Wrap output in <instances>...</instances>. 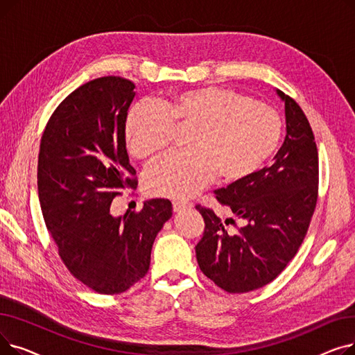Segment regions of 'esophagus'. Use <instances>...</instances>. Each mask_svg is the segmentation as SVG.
<instances>
[{
	"instance_id": "obj_1",
	"label": "esophagus",
	"mask_w": 355,
	"mask_h": 355,
	"mask_svg": "<svg viewBox=\"0 0 355 355\" xmlns=\"http://www.w3.org/2000/svg\"><path fill=\"white\" fill-rule=\"evenodd\" d=\"M190 207H191V202H189V201H182V200H175V201H173V209H174V211H181V210L190 209Z\"/></svg>"
}]
</instances>
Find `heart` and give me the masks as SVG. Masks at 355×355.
I'll return each instance as SVG.
<instances>
[{
	"instance_id": "1",
	"label": "heart",
	"mask_w": 355,
	"mask_h": 355,
	"mask_svg": "<svg viewBox=\"0 0 355 355\" xmlns=\"http://www.w3.org/2000/svg\"><path fill=\"white\" fill-rule=\"evenodd\" d=\"M173 128L190 129L187 153L168 154L149 165L144 187L157 197L185 198L217 174L223 182L243 181L262 168L281 141L276 112L227 87L181 92L154 105H137L125 121V142L132 157L151 158L168 145Z\"/></svg>"
}]
</instances>
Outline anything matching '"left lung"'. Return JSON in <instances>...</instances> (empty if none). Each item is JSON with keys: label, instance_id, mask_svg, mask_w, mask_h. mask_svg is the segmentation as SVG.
<instances>
[{"label": "left lung", "instance_id": "obj_1", "mask_svg": "<svg viewBox=\"0 0 355 355\" xmlns=\"http://www.w3.org/2000/svg\"><path fill=\"white\" fill-rule=\"evenodd\" d=\"M285 103L286 137L270 166L216 190V198L243 227L227 230L232 217L196 206L206 223L196 246L201 272L230 293L262 288L281 273L308 232L318 196V153L311 125L293 99L276 89Z\"/></svg>", "mask_w": 355, "mask_h": 355}]
</instances>
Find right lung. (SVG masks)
Here are the masks:
<instances>
[{"mask_svg": "<svg viewBox=\"0 0 355 355\" xmlns=\"http://www.w3.org/2000/svg\"><path fill=\"white\" fill-rule=\"evenodd\" d=\"M135 85L116 76L71 92L51 115L40 144L39 200L59 254L70 273L103 295L128 291L146 275L170 200L153 198L139 213L110 214V204L135 187L125 142Z\"/></svg>", "mask_w": 355, "mask_h": 355, "instance_id": "right-lung-1", "label": "right lung"}]
</instances>
